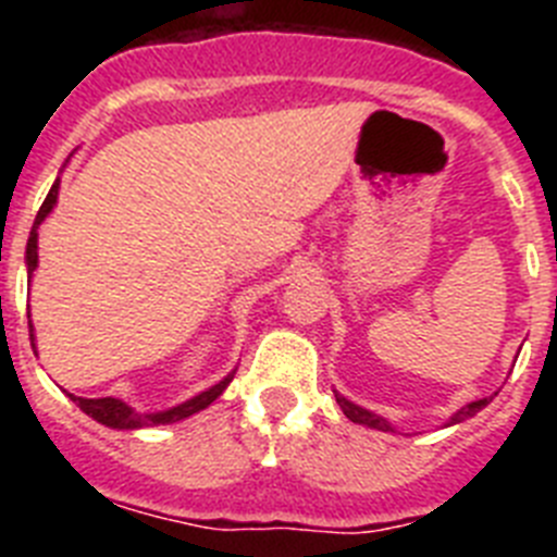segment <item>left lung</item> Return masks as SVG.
I'll use <instances>...</instances> for the list:
<instances>
[{"instance_id":"1","label":"left lung","mask_w":557,"mask_h":557,"mask_svg":"<svg viewBox=\"0 0 557 557\" xmlns=\"http://www.w3.org/2000/svg\"><path fill=\"white\" fill-rule=\"evenodd\" d=\"M334 396H337V393H334ZM488 401H491V398H480V401H471V405L462 407L460 412H455V418H451L449 424H460V421H466V418H471V416H474V412H480L482 407L488 405ZM337 405H339V410L346 412V418H351L354 424H366V426H373V430L391 432V424H387L385 418H379V416H373V412L362 410V407L351 405L348 398L337 396Z\"/></svg>"}]
</instances>
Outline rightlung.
<instances>
[{"instance_id": "obj_1", "label": "right lung", "mask_w": 557, "mask_h": 557, "mask_svg": "<svg viewBox=\"0 0 557 557\" xmlns=\"http://www.w3.org/2000/svg\"><path fill=\"white\" fill-rule=\"evenodd\" d=\"M58 184L61 181H55L52 184V189H49L47 200L41 203V209H38L36 214V223H33V231H29V239H27V273H33L38 264V225L44 223V218H47L49 211H52V206H55L58 200ZM29 339H33V334H29ZM231 382L228 379H223L220 385L209 387L206 393H200V396L189 398L186 405L181 407H172V410L166 412H152V416H139V412H133L131 407L122 405L120 398H81V396H72V401H75L77 407H81L86 416H91L95 421H100V424L106 426H113V430H139V426H156V424H172V421H181V418L191 416V412L203 410V407H209L214 398L220 396V393L225 391V385Z\"/></svg>"}]
</instances>
